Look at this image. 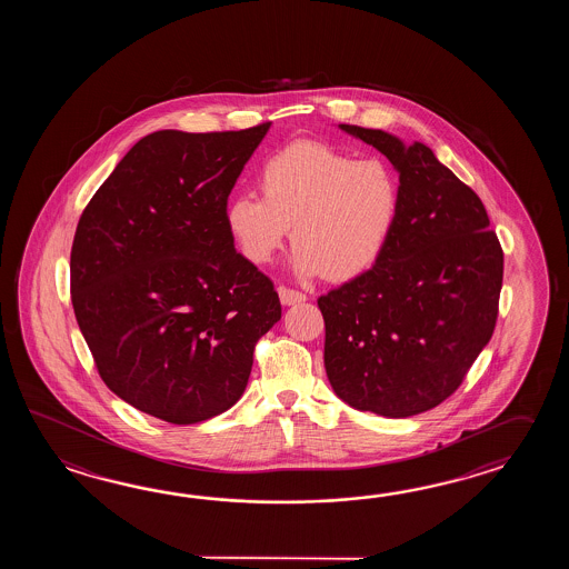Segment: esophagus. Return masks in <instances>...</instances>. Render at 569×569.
<instances>
[{
  "label": "esophagus",
  "instance_id": "34e87169",
  "mask_svg": "<svg viewBox=\"0 0 569 569\" xmlns=\"http://www.w3.org/2000/svg\"><path fill=\"white\" fill-rule=\"evenodd\" d=\"M279 297L280 302L287 305V307H289V305H297V302L307 301V295H305V292H301V290L287 289V287H280Z\"/></svg>",
  "mask_w": 569,
  "mask_h": 569
}]
</instances>
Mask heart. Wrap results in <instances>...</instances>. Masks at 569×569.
<instances>
[{
	"mask_svg": "<svg viewBox=\"0 0 569 569\" xmlns=\"http://www.w3.org/2000/svg\"><path fill=\"white\" fill-rule=\"evenodd\" d=\"M262 197L238 193L226 228L240 254L264 267L289 236L290 268L302 279H358L387 252L399 223V174L380 158H356L302 140L267 158L258 172Z\"/></svg>",
	"mask_w": 569,
	"mask_h": 569,
	"instance_id": "b5f03b06",
	"label": "heart"
}]
</instances>
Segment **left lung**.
<instances>
[{
    "label": "left lung",
    "instance_id": "obj_1",
    "mask_svg": "<svg viewBox=\"0 0 569 569\" xmlns=\"http://www.w3.org/2000/svg\"><path fill=\"white\" fill-rule=\"evenodd\" d=\"M339 128L390 160L402 203L376 267L317 299L327 378L353 409L405 419L451 397L492 338L502 248L480 197L429 146Z\"/></svg>",
    "mask_w": 569,
    "mask_h": 569
}]
</instances>
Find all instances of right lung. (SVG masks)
<instances>
[{
  "label": "right lung",
  "instance_id": "right-lung-1",
  "mask_svg": "<svg viewBox=\"0 0 569 569\" xmlns=\"http://www.w3.org/2000/svg\"><path fill=\"white\" fill-rule=\"evenodd\" d=\"M268 128L148 133L74 231V317L99 376L167 423L233 407L256 341L280 319L272 280L236 252L226 228L228 197Z\"/></svg>",
  "mask_w": 569,
  "mask_h": 569
}]
</instances>
